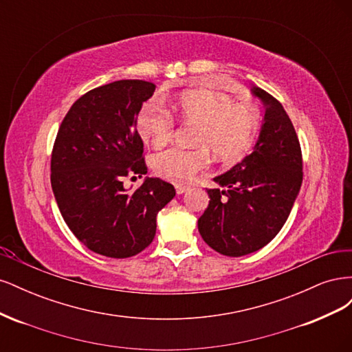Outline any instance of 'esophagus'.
<instances>
[{"label": "esophagus", "instance_id": "1", "mask_svg": "<svg viewBox=\"0 0 352 352\" xmlns=\"http://www.w3.org/2000/svg\"><path fill=\"white\" fill-rule=\"evenodd\" d=\"M186 190H188V186H185V185H176V192H177L179 195L186 192Z\"/></svg>", "mask_w": 352, "mask_h": 352}]
</instances>
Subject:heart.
<instances>
[{
	"mask_svg": "<svg viewBox=\"0 0 352 352\" xmlns=\"http://www.w3.org/2000/svg\"><path fill=\"white\" fill-rule=\"evenodd\" d=\"M173 114L185 126H195L194 150L172 148L153 158L154 172L175 184H188L210 162V153L220 163H238L248 154L258 129L260 117L251 105L232 102L226 95L210 91H186L173 101ZM136 129L155 148L173 138L175 122L168 113L145 104L136 116Z\"/></svg>",
	"mask_w": 352,
	"mask_h": 352,
	"instance_id": "1",
	"label": "heart"
}]
</instances>
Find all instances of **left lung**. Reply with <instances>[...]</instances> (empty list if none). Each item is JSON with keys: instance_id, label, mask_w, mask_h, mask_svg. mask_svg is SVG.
<instances>
[{"instance_id": "left-lung-1", "label": "left lung", "mask_w": 352, "mask_h": 352, "mask_svg": "<svg viewBox=\"0 0 352 352\" xmlns=\"http://www.w3.org/2000/svg\"><path fill=\"white\" fill-rule=\"evenodd\" d=\"M265 105L254 151L225 175L221 189H207L210 202L198 219L202 239L228 257L258 251L283 228L302 184V154L294 124L282 104L254 87Z\"/></svg>"}]
</instances>
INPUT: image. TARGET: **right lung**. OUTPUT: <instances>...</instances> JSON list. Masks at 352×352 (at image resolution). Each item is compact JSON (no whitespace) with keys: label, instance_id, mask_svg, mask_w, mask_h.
Listing matches in <instances>:
<instances>
[{"label":"right lung","instance_id":"add662e5","mask_svg":"<svg viewBox=\"0 0 352 352\" xmlns=\"http://www.w3.org/2000/svg\"><path fill=\"white\" fill-rule=\"evenodd\" d=\"M155 91L116 80L88 91L63 119L51 154V186L66 225L88 250L111 258L140 254L155 236L157 214L176 190L148 177L133 192L123 179L146 173L136 116Z\"/></svg>","mask_w":352,"mask_h":352}]
</instances>
